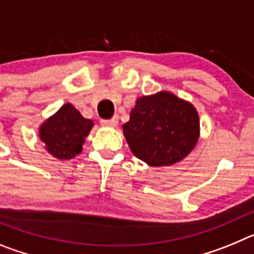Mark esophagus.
<instances>
[{
	"instance_id": "34e87169",
	"label": "esophagus",
	"mask_w": 254,
	"mask_h": 254,
	"mask_svg": "<svg viewBox=\"0 0 254 254\" xmlns=\"http://www.w3.org/2000/svg\"><path fill=\"white\" fill-rule=\"evenodd\" d=\"M100 123H102L103 126H105V127H116V126L118 125V118H117V117H113L111 120H102Z\"/></svg>"
}]
</instances>
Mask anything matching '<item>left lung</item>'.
Returning a JSON list of instances; mask_svg holds the SVG:
<instances>
[{
	"label": "left lung",
	"instance_id": "left-lung-1",
	"mask_svg": "<svg viewBox=\"0 0 254 254\" xmlns=\"http://www.w3.org/2000/svg\"><path fill=\"white\" fill-rule=\"evenodd\" d=\"M123 134L140 160L151 167L173 165L196 146L198 113L190 102L170 91L141 96L123 125Z\"/></svg>",
	"mask_w": 254,
	"mask_h": 254
}]
</instances>
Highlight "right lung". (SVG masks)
Segmentation results:
<instances>
[{"mask_svg":"<svg viewBox=\"0 0 254 254\" xmlns=\"http://www.w3.org/2000/svg\"><path fill=\"white\" fill-rule=\"evenodd\" d=\"M93 126V121L84 118L71 103H66L40 125L39 138L52 156L68 160L82 151Z\"/></svg>","mask_w":254,"mask_h":254,"instance_id":"obj_1","label":"right lung"}]
</instances>
